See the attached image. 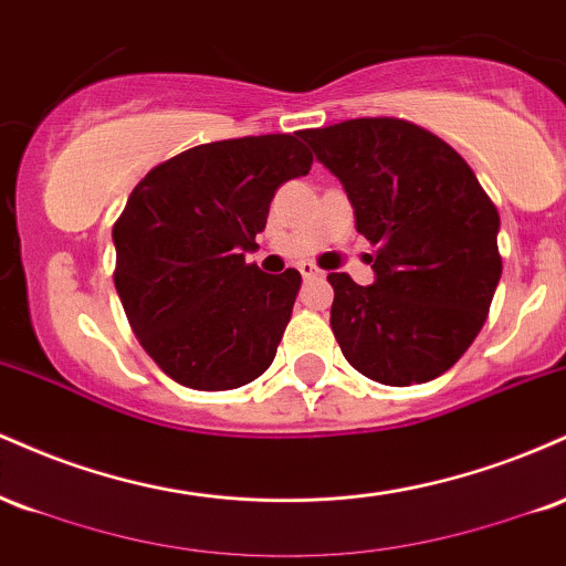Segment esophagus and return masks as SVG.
I'll use <instances>...</instances> for the list:
<instances>
[{
    "instance_id": "esophagus-1",
    "label": "esophagus",
    "mask_w": 566,
    "mask_h": 566,
    "mask_svg": "<svg viewBox=\"0 0 566 566\" xmlns=\"http://www.w3.org/2000/svg\"><path fill=\"white\" fill-rule=\"evenodd\" d=\"M297 271H301L303 279H316V276H322V271L316 269L314 263H301V265H297Z\"/></svg>"
}]
</instances>
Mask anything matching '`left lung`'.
I'll return each instance as SVG.
<instances>
[{"instance_id": "8db88e82", "label": "left lung", "mask_w": 566, "mask_h": 566, "mask_svg": "<svg viewBox=\"0 0 566 566\" xmlns=\"http://www.w3.org/2000/svg\"><path fill=\"white\" fill-rule=\"evenodd\" d=\"M301 138L346 188L375 284L329 274L335 340L386 386L447 373L482 333L503 274L497 207L458 151L420 125L361 116Z\"/></svg>"}]
</instances>
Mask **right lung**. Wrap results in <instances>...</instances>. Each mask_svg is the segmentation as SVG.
Here are the masks:
<instances>
[{
    "label": "right lung",
    "mask_w": 566,
    "mask_h": 566,
    "mask_svg": "<svg viewBox=\"0 0 566 566\" xmlns=\"http://www.w3.org/2000/svg\"><path fill=\"white\" fill-rule=\"evenodd\" d=\"M301 133L201 143L148 170L114 223V284L143 350L175 382L231 391L261 378L301 274L269 276L255 250L284 180L308 175Z\"/></svg>",
    "instance_id": "obj_1"
}]
</instances>
